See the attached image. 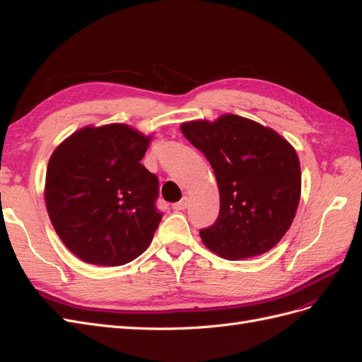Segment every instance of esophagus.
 <instances>
[{"mask_svg": "<svg viewBox=\"0 0 362 362\" xmlns=\"http://www.w3.org/2000/svg\"><path fill=\"white\" fill-rule=\"evenodd\" d=\"M173 206V210H177V211H180V210H185V208L189 206V198H184L180 201V202H177V204H173L172 205Z\"/></svg>", "mask_w": 362, "mask_h": 362, "instance_id": "esophagus-1", "label": "esophagus"}]
</instances>
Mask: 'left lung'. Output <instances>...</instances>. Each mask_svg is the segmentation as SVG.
<instances>
[{
  "instance_id": "1",
  "label": "left lung",
  "mask_w": 362,
  "mask_h": 362,
  "mask_svg": "<svg viewBox=\"0 0 362 362\" xmlns=\"http://www.w3.org/2000/svg\"><path fill=\"white\" fill-rule=\"evenodd\" d=\"M184 137L210 161L221 194L216 222L199 231L226 259L264 254L286 235L300 199V164L276 131L223 115L216 122L181 125Z\"/></svg>"
}]
</instances>
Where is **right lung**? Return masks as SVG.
<instances>
[{
    "instance_id": "obj_1",
    "label": "right lung",
    "mask_w": 362,
    "mask_h": 362,
    "mask_svg": "<svg viewBox=\"0 0 362 362\" xmlns=\"http://www.w3.org/2000/svg\"><path fill=\"white\" fill-rule=\"evenodd\" d=\"M149 139L124 124L86 127L52 152L45 182L51 223L89 264H127L152 242L163 213L157 175L140 163Z\"/></svg>"
}]
</instances>
